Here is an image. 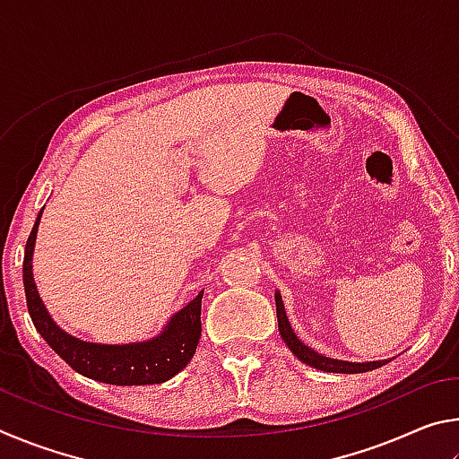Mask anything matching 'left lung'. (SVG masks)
Masks as SVG:
<instances>
[{"instance_id":"left-lung-1","label":"left lung","mask_w":459,"mask_h":459,"mask_svg":"<svg viewBox=\"0 0 459 459\" xmlns=\"http://www.w3.org/2000/svg\"><path fill=\"white\" fill-rule=\"evenodd\" d=\"M275 306H277V324H279V333H281L283 342L287 348L295 354V359H299L304 364L324 372H340V375H356V372H368L378 367H383L388 360H372V362H351V360H338L330 359V356H324L316 352L314 348L306 346L304 342L298 338V333L293 332L290 320H287L285 306L281 299V293L275 291Z\"/></svg>"}]
</instances>
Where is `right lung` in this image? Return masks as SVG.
<instances>
[{
    "instance_id": "add662e5",
    "label": "right lung",
    "mask_w": 459,
    "mask_h": 459,
    "mask_svg": "<svg viewBox=\"0 0 459 459\" xmlns=\"http://www.w3.org/2000/svg\"><path fill=\"white\" fill-rule=\"evenodd\" d=\"M42 211L38 212L34 229L26 243L24 290L30 317L46 344L79 375L107 385H160L184 370L196 352L200 340V307L204 291H200L182 309H178L164 325V330H160L158 336L150 340L129 342V344H99V342L76 338L52 320L34 283L32 259Z\"/></svg>"
}]
</instances>
